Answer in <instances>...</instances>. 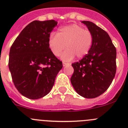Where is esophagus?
Instances as JSON below:
<instances>
[{"mask_svg":"<svg viewBox=\"0 0 128 128\" xmlns=\"http://www.w3.org/2000/svg\"><path fill=\"white\" fill-rule=\"evenodd\" d=\"M62 65H63V66H68V65H69V63H67V62H62Z\"/></svg>","mask_w":128,"mask_h":128,"instance_id":"esophagus-1","label":"esophagus"}]
</instances>
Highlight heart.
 I'll use <instances>...</instances> for the list:
<instances>
[{
  "label": "heart",
  "mask_w": 128,
  "mask_h": 128,
  "mask_svg": "<svg viewBox=\"0 0 128 128\" xmlns=\"http://www.w3.org/2000/svg\"><path fill=\"white\" fill-rule=\"evenodd\" d=\"M92 42L90 31L78 24H70L60 27L57 34H50L48 44L56 56H59L66 48L61 58L65 60H70L75 56L78 59L84 58L90 50Z\"/></svg>",
  "instance_id": "1"
}]
</instances>
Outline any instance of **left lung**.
Listing matches in <instances>:
<instances>
[{"instance_id":"left-lung-1","label":"left lung","mask_w":128,"mask_h":128,"mask_svg":"<svg viewBox=\"0 0 128 128\" xmlns=\"http://www.w3.org/2000/svg\"><path fill=\"white\" fill-rule=\"evenodd\" d=\"M93 36L90 50L79 62L72 64L70 82L85 98H95L110 87L116 72V49L106 31L89 21H82Z\"/></svg>"}]
</instances>
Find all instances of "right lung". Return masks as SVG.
I'll return each instance as SVG.
<instances>
[{
    "label": "right lung",
    "instance_id": "add662e5",
    "mask_svg": "<svg viewBox=\"0 0 128 128\" xmlns=\"http://www.w3.org/2000/svg\"><path fill=\"white\" fill-rule=\"evenodd\" d=\"M58 24L54 20H34L20 33L11 46L8 68L18 91L27 98L46 96L54 86L62 62L52 53L48 40Z\"/></svg>",
    "mask_w": 128,
    "mask_h": 128
}]
</instances>
